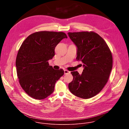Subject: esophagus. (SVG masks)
<instances>
[{"label":"esophagus","mask_w":129,"mask_h":129,"mask_svg":"<svg viewBox=\"0 0 129 129\" xmlns=\"http://www.w3.org/2000/svg\"><path fill=\"white\" fill-rule=\"evenodd\" d=\"M70 72L67 70H64V74L65 75H67V74H68V73H70Z\"/></svg>","instance_id":"esophagus-1"}]
</instances>
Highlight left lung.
Listing matches in <instances>:
<instances>
[{"mask_svg":"<svg viewBox=\"0 0 129 129\" xmlns=\"http://www.w3.org/2000/svg\"><path fill=\"white\" fill-rule=\"evenodd\" d=\"M77 47V60L81 61V75L72 71L68 88L75 95L84 99L98 94L108 82L113 64L112 53L105 40L93 31L68 33Z\"/></svg>","mask_w":129,"mask_h":129,"instance_id":"left-lung-1","label":"left lung"}]
</instances>
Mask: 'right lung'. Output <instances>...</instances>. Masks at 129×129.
I'll return each mask as SVG.
<instances>
[{
  "instance_id": "1",
  "label": "right lung",
  "mask_w": 129,
  "mask_h": 129,
  "mask_svg": "<svg viewBox=\"0 0 129 129\" xmlns=\"http://www.w3.org/2000/svg\"><path fill=\"white\" fill-rule=\"evenodd\" d=\"M64 38L67 37L63 32L38 31L28 36L21 45L16 60L17 76L22 89L32 98L40 100L49 96L63 76V69H54L48 61Z\"/></svg>"
}]
</instances>
